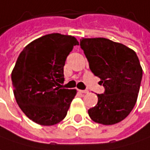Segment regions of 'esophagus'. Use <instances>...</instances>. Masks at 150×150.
Masks as SVG:
<instances>
[{
  "instance_id": "1",
  "label": "esophagus",
  "mask_w": 150,
  "mask_h": 150,
  "mask_svg": "<svg viewBox=\"0 0 150 150\" xmlns=\"http://www.w3.org/2000/svg\"><path fill=\"white\" fill-rule=\"evenodd\" d=\"M81 93H88L87 90H78Z\"/></svg>"
}]
</instances>
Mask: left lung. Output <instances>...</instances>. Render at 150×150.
<instances>
[{
	"mask_svg": "<svg viewBox=\"0 0 150 150\" xmlns=\"http://www.w3.org/2000/svg\"><path fill=\"white\" fill-rule=\"evenodd\" d=\"M80 45L105 89L88 114L97 123H117L131 112L138 98L143 76L139 58L127 46L103 38H82Z\"/></svg>",
	"mask_w": 150,
	"mask_h": 150,
	"instance_id": "8db88e82",
	"label": "left lung"
}]
</instances>
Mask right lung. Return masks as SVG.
<instances>
[{
	"label": "right lung",
	"instance_id": "1",
	"mask_svg": "<svg viewBox=\"0 0 150 150\" xmlns=\"http://www.w3.org/2000/svg\"><path fill=\"white\" fill-rule=\"evenodd\" d=\"M79 42L75 37L51 33L28 44L11 72L18 106L31 120L51 126L62 121L76 91L61 88L67 56Z\"/></svg>",
	"mask_w": 150,
	"mask_h": 150
}]
</instances>
